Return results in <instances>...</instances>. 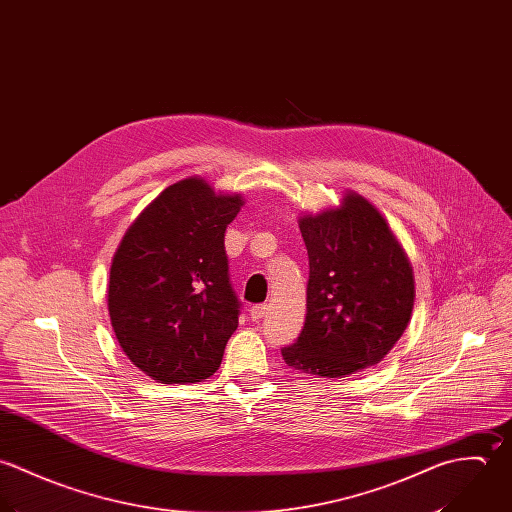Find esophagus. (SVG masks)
<instances>
[{
	"label": "esophagus",
	"instance_id": "obj_1",
	"mask_svg": "<svg viewBox=\"0 0 512 512\" xmlns=\"http://www.w3.org/2000/svg\"><path fill=\"white\" fill-rule=\"evenodd\" d=\"M267 312H269V305H255V307H251V318L261 320Z\"/></svg>",
	"mask_w": 512,
	"mask_h": 512
}]
</instances>
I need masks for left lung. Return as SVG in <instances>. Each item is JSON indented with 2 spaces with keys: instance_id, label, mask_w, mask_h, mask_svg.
<instances>
[{
  "instance_id": "obj_1",
  "label": "left lung",
  "mask_w": 512,
  "mask_h": 512,
  "mask_svg": "<svg viewBox=\"0 0 512 512\" xmlns=\"http://www.w3.org/2000/svg\"><path fill=\"white\" fill-rule=\"evenodd\" d=\"M308 253L307 318L283 360L310 376L376 366L408 328L413 271L382 213L356 192L299 219Z\"/></svg>"
}]
</instances>
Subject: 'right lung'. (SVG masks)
<instances>
[{
	"mask_svg": "<svg viewBox=\"0 0 512 512\" xmlns=\"http://www.w3.org/2000/svg\"><path fill=\"white\" fill-rule=\"evenodd\" d=\"M241 194L202 178L168 186L124 233L110 265L108 314L128 360L162 384L213 376L239 324L225 229Z\"/></svg>",
	"mask_w": 512,
	"mask_h": 512,
	"instance_id": "right-lung-1",
	"label": "right lung"
}]
</instances>
